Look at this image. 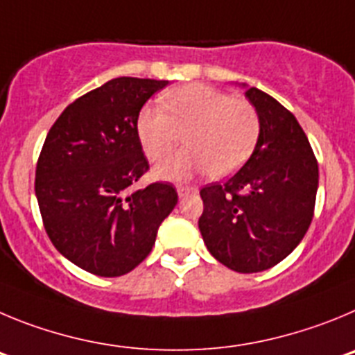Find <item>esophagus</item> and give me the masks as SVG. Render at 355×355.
Segmentation results:
<instances>
[{"label": "esophagus", "instance_id": "1", "mask_svg": "<svg viewBox=\"0 0 355 355\" xmlns=\"http://www.w3.org/2000/svg\"><path fill=\"white\" fill-rule=\"evenodd\" d=\"M177 193L178 196L184 198V196H189V194H196L198 189L193 187V185H177Z\"/></svg>", "mask_w": 355, "mask_h": 355}]
</instances>
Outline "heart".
Instances as JSON below:
<instances>
[{
    "instance_id": "obj_1",
    "label": "heart",
    "mask_w": 355,
    "mask_h": 355,
    "mask_svg": "<svg viewBox=\"0 0 355 355\" xmlns=\"http://www.w3.org/2000/svg\"><path fill=\"white\" fill-rule=\"evenodd\" d=\"M162 109L145 107L138 118V136L154 162L168 161L182 143L189 148L159 166L155 175L184 180L193 173L228 177L253 154L260 118L251 102L212 86L193 83L173 88L161 98Z\"/></svg>"
}]
</instances>
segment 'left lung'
<instances>
[{"mask_svg": "<svg viewBox=\"0 0 355 355\" xmlns=\"http://www.w3.org/2000/svg\"><path fill=\"white\" fill-rule=\"evenodd\" d=\"M245 97L260 118L253 154L225 184L200 191L198 226L217 261L242 274L285 260L308 232L318 189V164L292 113L258 88Z\"/></svg>", "mask_w": 355, "mask_h": 355, "instance_id": "obj_1", "label": "left lung"}]
</instances>
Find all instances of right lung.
Masks as SVG:
<instances>
[{"instance_id": "obj_1", "label": "right lung", "mask_w": 355, "mask_h": 355, "mask_svg": "<svg viewBox=\"0 0 355 355\" xmlns=\"http://www.w3.org/2000/svg\"><path fill=\"white\" fill-rule=\"evenodd\" d=\"M166 85L111 79L67 106L47 132L35 173L44 228L54 248L86 272L116 277L138 267L177 205L168 182L132 189L148 171L139 111Z\"/></svg>"}]
</instances>
